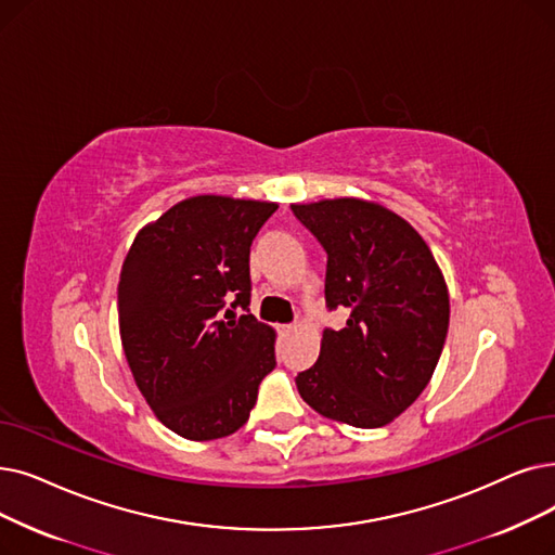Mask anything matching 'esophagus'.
Here are the masks:
<instances>
[{"mask_svg": "<svg viewBox=\"0 0 555 555\" xmlns=\"http://www.w3.org/2000/svg\"><path fill=\"white\" fill-rule=\"evenodd\" d=\"M279 331H281L283 335H293V333L297 331V324H283V326H279Z\"/></svg>", "mask_w": 555, "mask_h": 555, "instance_id": "obj_1", "label": "esophagus"}]
</instances>
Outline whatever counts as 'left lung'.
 Listing matches in <instances>:
<instances>
[{"mask_svg":"<svg viewBox=\"0 0 555 555\" xmlns=\"http://www.w3.org/2000/svg\"><path fill=\"white\" fill-rule=\"evenodd\" d=\"M328 254L326 304L345 306L324 331L318 363L295 383L312 411L356 428L395 422L424 392L447 340L449 291L424 237L378 202L293 204Z\"/></svg>","mask_w":555,"mask_h":555,"instance_id":"8db88e82","label":"left lung"}]
</instances>
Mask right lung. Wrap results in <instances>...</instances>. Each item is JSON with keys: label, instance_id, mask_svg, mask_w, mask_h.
<instances>
[{"label": "right lung", "instance_id": "obj_1", "mask_svg": "<svg viewBox=\"0 0 555 555\" xmlns=\"http://www.w3.org/2000/svg\"><path fill=\"white\" fill-rule=\"evenodd\" d=\"M276 208L188 197L144 224L125 258L117 315L127 363L154 415L185 440L235 433L276 365V331L227 310L231 299L249 304V247Z\"/></svg>", "mask_w": 555, "mask_h": 555}]
</instances>
